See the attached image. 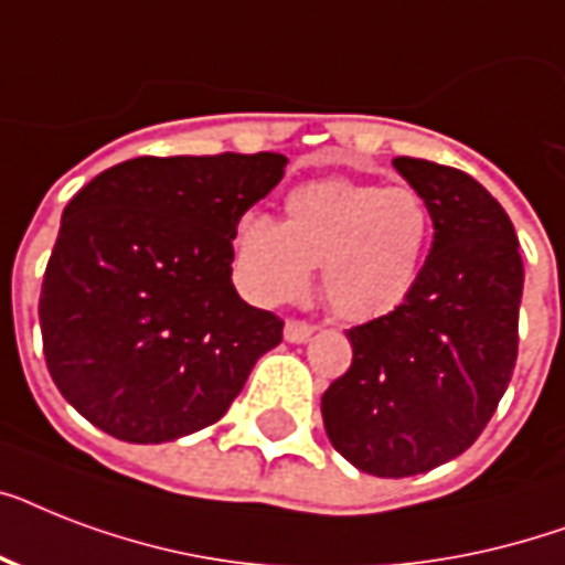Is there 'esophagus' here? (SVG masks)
<instances>
[{
  "instance_id": "1",
  "label": "esophagus",
  "mask_w": 565,
  "mask_h": 565,
  "mask_svg": "<svg viewBox=\"0 0 565 565\" xmlns=\"http://www.w3.org/2000/svg\"><path fill=\"white\" fill-rule=\"evenodd\" d=\"M310 334H313V326L305 319H287V326H284L287 343H308Z\"/></svg>"
}]
</instances>
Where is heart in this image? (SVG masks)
Returning a JSON list of instances; mask_svg holds the SVG:
<instances>
[{
	"instance_id": "1",
	"label": "heart",
	"mask_w": 565,
	"mask_h": 565,
	"mask_svg": "<svg viewBox=\"0 0 565 565\" xmlns=\"http://www.w3.org/2000/svg\"><path fill=\"white\" fill-rule=\"evenodd\" d=\"M430 237V207L416 188L334 175L292 188L284 222L243 216L234 248L243 284L260 301L296 299L308 290L310 266H322L328 305L366 322L411 296Z\"/></svg>"
}]
</instances>
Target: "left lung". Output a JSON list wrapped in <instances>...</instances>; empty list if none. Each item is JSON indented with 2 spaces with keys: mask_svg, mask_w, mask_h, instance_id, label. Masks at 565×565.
<instances>
[{
  "mask_svg": "<svg viewBox=\"0 0 565 565\" xmlns=\"http://www.w3.org/2000/svg\"><path fill=\"white\" fill-rule=\"evenodd\" d=\"M393 167L425 195L434 243L411 296L345 331L352 366L322 395L331 446L361 472L411 478L463 455L508 390L519 354L522 257L513 222L466 172Z\"/></svg>",
  "mask_w": 565,
  "mask_h": 565,
  "instance_id": "left-lung-1",
  "label": "left lung"
}]
</instances>
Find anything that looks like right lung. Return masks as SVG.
<instances>
[{
    "instance_id": "obj_1",
    "label": "right lung",
    "mask_w": 565,
    "mask_h": 565,
    "mask_svg": "<svg viewBox=\"0 0 565 565\" xmlns=\"http://www.w3.org/2000/svg\"><path fill=\"white\" fill-rule=\"evenodd\" d=\"M287 158H131L64 207L40 290L49 375L96 428L170 443L225 416L284 322L231 284L237 222Z\"/></svg>"
}]
</instances>
